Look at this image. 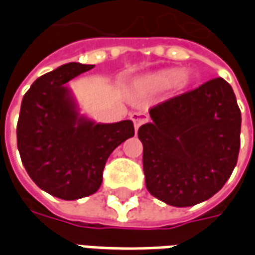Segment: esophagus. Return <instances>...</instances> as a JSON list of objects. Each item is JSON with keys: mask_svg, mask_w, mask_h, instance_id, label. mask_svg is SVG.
I'll return each mask as SVG.
<instances>
[{"mask_svg": "<svg viewBox=\"0 0 255 255\" xmlns=\"http://www.w3.org/2000/svg\"><path fill=\"white\" fill-rule=\"evenodd\" d=\"M131 120L133 122V126H135V129H138L143 123H146L149 120V117L146 113H140V112H135V113H131Z\"/></svg>", "mask_w": 255, "mask_h": 255, "instance_id": "1", "label": "esophagus"}]
</instances>
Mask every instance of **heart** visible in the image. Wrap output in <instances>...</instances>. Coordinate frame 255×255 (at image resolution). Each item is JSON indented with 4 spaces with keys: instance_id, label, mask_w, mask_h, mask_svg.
<instances>
[{
    "instance_id": "obj_1",
    "label": "heart",
    "mask_w": 255,
    "mask_h": 255,
    "mask_svg": "<svg viewBox=\"0 0 255 255\" xmlns=\"http://www.w3.org/2000/svg\"><path fill=\"white\" fill-rule=\"evenodd\" d=\"M187 82L186 76H182V71L179 69H165L157 73L155 76L150 78L146 82V86L150 89H168L173 84L176 86H183Z\"/></svg>"
}]
</instances>
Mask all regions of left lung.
I'll return each instance as SVG.
<instances>
[{"instance_id":"1","label":"left lung","mask_w":255,"mask_h":255,"mask_svg":"<svg viewBox=\"0 0 255 255\" xmlns=\"http://www.w3.org/2000/svg\"><path fill=\"white\" fill-rule=\"evenodd\" d=\"M140 126L146 188L162 202L186 208L219 192L238 162L241 109L223 78L153 106Z\"/></svg>"}]
</instances>
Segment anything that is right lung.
I'll use <instances>...</instances> for the list:
<instances>
[{"instance_id": "1", "label": "right lung", "mask_w": 255, "mask_h": 255, "mask_svg": "<svg viewBox=\"0 0 255 255\" xmlns=\"http://www.w3.org/2000/svg\"><path fill=\"white\" fill-rule=\"evenodd\" d=\"M94 65L64 64L31 84L21 101L17 149L32 182L65 201L98 191L112 151L133 136L131 120L101 124L79 115L67 84Z\"/></svg>"}]
</instances>
